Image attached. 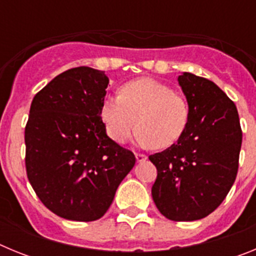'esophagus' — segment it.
Wrapping results in <instances>:
<instances>
[{
    "label": "esophagus",
    "instance_id": "esophagus-1",
    "mask_svg": "<svg viewBox=\"0 0 256 256\" xmlns=\"http://www.w3.org/2000/svg\"><path fill=\"white\" fill-rule=\"evenodd\" d=\"M136 159H137V162H144V160L148 159V156L144 155V154L136 152Z\"/></svg>",
    "mask_w": 256,
    "mask_h": 256
}]
</instances>
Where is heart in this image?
Returning <instances> with one entry per match:
<instances>
[{"label": "heart", "instance_id": "1", "mask_svg": "<svg viewBox=\"0 0 256 256\" xmlns=\"http://www.w3.org/2000/svg\"><path fill=\"white\" fill-rule=\"evenodd\" d=\"M190 115L186 98L152 78L126 82L119 96L108 97L101 108V119L112 141L126 144L138 126V141L158 148H169L182 138Z\"/></svg>", "mask_w": 256, "mask_h": 256}]
</instances>
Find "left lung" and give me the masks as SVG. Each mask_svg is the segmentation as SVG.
Listing matches in <instances>:
<instances>
[{"label": "left lung", "mask_w": 256, "mask_h": 256, "mask_svg": "<svg viewBox=\"0 0 256 256\" xmlns=\"http://www.w3.org/2000/svg\"><path fill=\"white\" fill-rule=\"evenodd\" d=\"M178 82L190 106L182 138L148 156L158 177L154 202L165 218H205L224 200L236 180L242 130L234 101L214 82L183 73Z\"/></svg>", "instance_id": "left-lung-1"}]
</instances>
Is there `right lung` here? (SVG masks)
I'll return each instance as SVG.
<instances>
[{
  "mask_svg": "<svg viewBox=\"0 0 256 256\" xmlns=\"http://www.w3.org/2000/svg\"><path fill=\"white\" fill-rule=\"evenodd\" d=\"M108 78L88 66L58 74L34 96L26 126V168L42 204L61 218L100 219L136 156L106 134Z\"/></svg>",
  "mask_w": 256,
  "mask_h": 256,
  "instance_id": "1",
  "label": "right lung"
}]
</instances>
